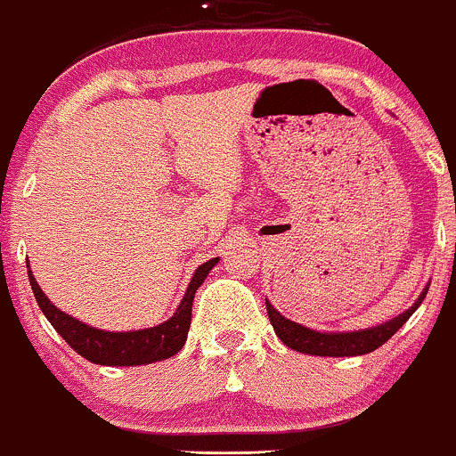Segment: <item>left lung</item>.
I'll use <instances>...</instances> for the list:
<instances>
[{"label": "left lung", "instance_id": "obj_1", "mask_svg": "<svg viewBox=\"0 0 456 456\" xmlns=\"http://www.w3.org/2000/svg\"><path fill=\"white\" fill-rule=\"evenodd\" d=\"M429 285L420 291L419 300L414 302L408 311H403L397 317L389 319V322L374 325L368 330H357V331H314L305 325L289 322L288 317H283L271 302L266 300V311L268 319H271L274 334L279 336L281 342L285 346L294 348L297 353H308V355H319V357H355L365 355V353H372L379 346H383L387 340L402 328L403 323L412 317V313L420 306V302L425 300Z\"/></svg>", "mask_w": 456, "mask_h": 456}]
</instances>
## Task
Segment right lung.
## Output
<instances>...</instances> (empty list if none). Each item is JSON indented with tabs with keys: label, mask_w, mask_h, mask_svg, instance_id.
<instances>
[{
	"label": "right lung",
	"mask_w": 456,
	"mask_h": 456,
	"mask_svg": "<svg viewBox=\"0 0 456 456\" xmlns=\"http://www.w3.org/2000/svg\"><path fill=\"white\" fill-rule=\"evenodd\" d=\"M217 262L219 257H213V260L200 264L196 268L194 277L188 285V291L183 294L171 319H167L160 325H154V328L134 331H105L77 322L76 317L63 313L48 300L46 294L37 285L36 277H33L31 268L27 273H29L31 289L39 308L46 314L50 325L59 331L61 338L73 351L80 353L88 362L99 365H145L160 362V359H168L182 351L185 338H188L190 322H192L194 294Z\"/></svg>",
	"instance_id": "obj_1"
}]
</instances>
